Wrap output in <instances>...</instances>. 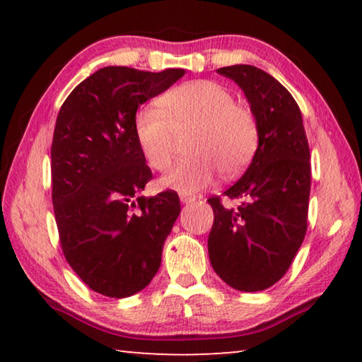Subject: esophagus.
<instances>
[{"label":"esophagus","instance_id":"34e87169","mask_svg":"<svg viewBox=\"0 0 362 362\" xmlns=\"http://www.w3.org/2000/svg\"><path fill=\"white\" fill-rule=\"evenodd\" d=\"M196 198L194 196H192V194H180V201L183 204H189V203H193Z\"/></svg>","mask_w":362,"mask_h":362}]
</instances>
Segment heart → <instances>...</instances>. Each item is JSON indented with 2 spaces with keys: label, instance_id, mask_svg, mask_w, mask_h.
Wrapping results in <instances>:
<instances>
[{
  "label": "heart",
  "instance_id": "heart-1",
  "mask_svg": "<svg viewBox=\"0 0 362 362\" xmlns=\"http://www.w3.org/2000/svg\"><path fill=\"white\" fill-rule=\"evenodd\" d=\"M189 156L159 180V187L196 193L211 185L217 170L235 177L247 168L259 145V126L247 107L235 103L228 89L209 79L175 86L134 118V134L148 166L168 170L175 158L177 136H185Z\"/></svg>",
  "mask_w": 362,
  "mask_h": 362
}]
</instances>
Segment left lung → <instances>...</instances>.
<instances>
[{"label": "left lung", "mask_w": 362, "mask_h": 362, "mask_svg": "<svg viewBox=\"0 0 362 362\" xmlns=\"http://www.w3.org/2000/svg\"><path fill=\"white\" fill-rule=\"evenodd\" d=\"M243 89L259 126L252 163L223 196L207 199L214 225L207 250L214 272L233 289L257 292L284 276L303 243L311 185L310 148L302 113L289 90L252 65L217 70Z\"/></svg>", "instance_id": "8db88e82"}]
</instances>
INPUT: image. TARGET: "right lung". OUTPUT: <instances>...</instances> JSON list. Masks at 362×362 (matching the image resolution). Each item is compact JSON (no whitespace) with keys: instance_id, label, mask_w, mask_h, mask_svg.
I'll return each instance as SVG.
<instances>
[{"instance_id":"right-lung-1","label":"right lung","mask_w":362,"mask_h":362,"mask_svg":"<svg viewBox=\"0 0 362 362\" xmlns=\"http://www.w3.org/2000/svg\"><path fill=\"white\" fill-rule=\"evenodd\" d=\"M185 75L105 66L60 108L51 146L52 204L66 262L105 297L145 289L180 214L175 192L139 196L151 170L134 134L137 108Z\"/></svg>"}]
</instances>
